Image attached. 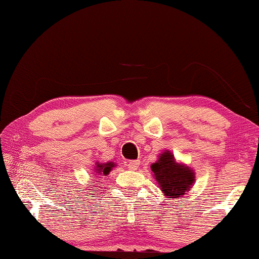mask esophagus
I'll list each match as a JSON object with an SVG mask.
<instances>
[{
	"label": "esophagus",
	"mask_w": 259,
	"mask_h": 259,
	"mask_svg": "<svg viewBox=\"0 0 259 259\" xmlns=\"http://www.w3.org/2000/svg\"><path fill=\"white\" fill-rule=\"evenodd\" d=\"M139 168V161H131L128 163L130 170H137Z\"/></svg>",
	"instance_id": "esophagus-1"
}]
</instances>
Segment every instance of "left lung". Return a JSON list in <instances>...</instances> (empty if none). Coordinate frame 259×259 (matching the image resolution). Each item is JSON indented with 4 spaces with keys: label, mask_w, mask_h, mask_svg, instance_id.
<instances>
[{
    "label": "left lung",
    "mask_w": 259,
    "mask_h": 259,
    "mask_svg": "<svg viewBox=\"0 0 259 259\" xmlns=\"http://www.w3.org/2000/svg\"><path fill=\"white\" fill-rule=\"evenodd\" d=\"M151 170L159 190L169 198H183L196 180L193 169L177 162L174 154L169 150L158 155L157 161L151 164Z\"/></svg>",
    "instance_id": "obj_1"
}]
</instances>
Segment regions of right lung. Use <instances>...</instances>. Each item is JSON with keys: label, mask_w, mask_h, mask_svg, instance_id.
<instances>
[{"label": "right lung", "mask_w": 259, "mask_h": 259, "mask_svg": "<svg viewBox=\"0 0 259 259\" xmlns=\"http://www.w3.org/2000/svg\"><path fill=\"white\" fill-rule=\"evenodd\" d=\"M114 162H105V163H100V162H96L95 163V168H94V173L96 174V177H103V175H109V173L113 170V168L115 167Z\"/></svg>", "instance_id": "right-lung-1"}]
</instances>
